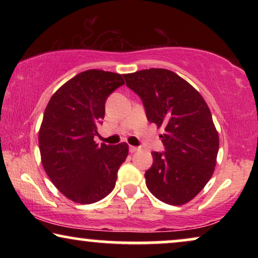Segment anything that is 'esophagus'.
Segmentation results:
<instances>
[{"instance_id": "1", "label": "esophagus", "mask_w": 258, "mask_h": 258, "mask_svg": "<svg viewBox=\"0 0 258 258\" xmlns=\"http://www.w3.org/2000/svg\"><path fill=\"white\" fill-rule=\"evenodd\" d=\"M139 150V148L137 147H134V146H129V151L130 153H135V151Z\"/></svg>"}]
</instances>
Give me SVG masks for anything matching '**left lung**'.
Returning a JSON list of instances; mask_svg holds the SVG:
<instances>
[{"label": "left lung", "mask_w": 258, "mask_h": 258, "mask_svg": "<svg viewBox=\"0 0 258 258\" xmlns=\"http://www.w3.org/2000/svg\"><path fill=\"white\" fill-rule=\"evenodd\" d=\"M125 83L143 102L147 118L157 128L163 153L153 151L144 177L162 202L181 206L191 201L214 174L220 146L210 109L201 94L168 69L125 74Z\"/></svg>", "instance_id": "1"}]
</instances>
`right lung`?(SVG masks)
I'll return each mask as SVG.
<instances>
[{
	"label": "right lung",
	"mask_w": 258,
	"mask_h": 258,
	"mask_svg": "<svg viewBox=\"0 0 258 258\" xmlns=\"http://www.w3.org/2000/svg\"><path fill=\"white\" fill-rule=\"evenodd\" d=\"M123 84L119 74L86 70L63 84L45 108L38 133L42 164L56 188L73 202H98L115 188L128 144L98 146L94 136L108 96Z\"/></svg>",
	"instance_id": "right-lung-1"
}]
</instances>
